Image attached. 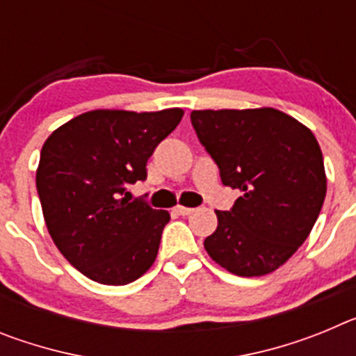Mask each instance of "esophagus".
<instances>
[{"instance_id":"esophagus-1","label":"esophagus","mask_w":356,"mask_h":356,"mask_svg":"<svg viewBox=\"0 0 356 356\" xmlns=\"http://www.w3.org/2000/svg\"><path fill=\"white\" fill-rule=\"evenodd\" d=\"M175 212L178 213V216H188V213H193V212H194V209H191V207L176 205V207H175Z\"/></svg>"}]
</instances>
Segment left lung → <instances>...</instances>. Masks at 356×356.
I'll return each instance as SVG.
<instances>
[{
  "label": "left lung",
  "mask_w": 356,
  "mask_h": 356,
  "mask_svg": "<svg viewBox=\"0 0 356 356\" xmlns=\"http://www.w3.org/2000/svg\"><path fill=\"white\" fill-rule=\"evenodd\" d=\"M200 143L226 187L242 193L216 210L210 259L237 276H264L307 241L326 196L323 153L305 124L276 108L193 110Z\"/></svg>",
  "instance_id": "left-lung-1"
}]
</instances>
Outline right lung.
<instances>
[{
	"mask_svg": "<svg viewBox=\"0 0 356 356\" xmlns=\"http://www.w3.org/2000/svg\"><path fill=\"white\" fill-rule=\"evenodd\" d=\"M184 118L160 112L92 110L56 128L40 151L37 193L53 242L81 275L127 285L153 266L168 210L130 201L146 162Z\"/></svg>",
	"mask_w": 356,
	"mask_h": 356,
	"instance_id": "1",
	"label": "right lung"
}]
</instances>
